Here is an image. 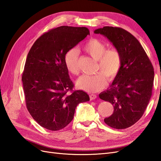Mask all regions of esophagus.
I'll use <instances>...</instances> for the list:
<instances>
[{"instance_id": "1", "label": "esophagus", "mask_w": 161, "mask_h": 161, "mask_svg": "<svg viewBox=\"0 0 161 161\" xmlns=\"http://www.w3.org/2000/svg\"><path fill=\"white\" fill-rule=\"evenodd\" d=\"M89 97H90V99L91 100H94V99H95L97 98V95H94V94H91L89 95Z\"/></svg>"}]
</instances>
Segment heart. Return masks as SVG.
Here are the masks:
<instances>
[{
	"instance_id": "obj_1",
	"label": "heart",
	"mask_w": 161,
	"mask_h": 161,
	"mask_svg": "<svg viewBox=\"0 0 161 161\" xmlns=\"http://www.w3.org/2000/svg\"><path fill=\"white\" fill-rule=\"evenodd\" d=\"M107 49L106 43L97 38L91 39L83 46V50L98 62L97 70H101L103 73L82 75L76 81L78 88L89 92L99 91L106 85L105 76L109 81H111L118 75L121 66L120 53L115 49ZM78 59L79 52L75 48L69 50L64 56L66 69L75 75L79 73Z\"/></svg>"
}]
</instances>
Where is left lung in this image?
<instances>
[{
	"instance_id": "1",
	"label": "left lung",
	"mask_w": 161,
	"mask_h": 161,
	"mask_svg": "<svg viewBox=\"0 0 161 161\" xmlns=\"http://www.w3.org/2000/svg\"><path fill=\"white\" fill-rule=\"evenodd\" d=\"M120 53L121 69L111 85L99 97L114 105V113L104 119L115 129H125L141 118L149 103L154 81L152 63L138 40L122 28L105 26L95 30Z\"/></svg>"
}]
</instances>
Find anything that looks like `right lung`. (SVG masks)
Instances as JSON below:
<instances>
[{"mask_svg": "<svg viewBox=\"0 0 161 161\" xmlns=\"http://www.w3.org/2000/svg\"><path fill=\"white\" fill-rule=\"evenodd\" d=\"M89 34L85 27H58L39 37L28 53L22 75L25 103L43 128H64L74 118L76 106L90 100L83 91L68 92L74 84L64 64L66 53Z\"/></svg>", "mask_w": 161, "mask_h": 161, "instance_id": "right-lung-1", "label": "right lung"}]
</instances>
